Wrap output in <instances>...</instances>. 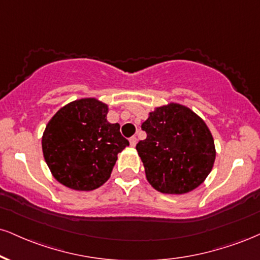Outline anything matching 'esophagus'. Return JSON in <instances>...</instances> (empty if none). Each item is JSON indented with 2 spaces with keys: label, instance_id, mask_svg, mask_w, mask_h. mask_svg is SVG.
Segmentation results:
<instances>
[{
  "label": "esophagus",
  "instance_id": "1",
  "mask_svg": "<svg viewBox=\"0 0 260 260\" xmlns=\"http://www.w3.org/2000/svg\"><path fill=\"white\" fill-rule=\"evenodd\" d=\"M137 142H138V139L136 138V137H132V138H129V144L132 148H134V146L137 145Z\"/></svg>",
  "mask_w": 260,
  "mask_h": 260
}]
</instances>
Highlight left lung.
<instances>
[{"label":"left lung","mask_w":260,"mask_h":260,"mask_svg":"<svg viewBox=\"0 0 260 260\" xmlns=\"http://www.w3.org/2000/svg\"><path fill=\"white\" fill-rule=\"evenodd\" d=\"M137 144L150 185L162 193L183 195L199 187L211 173L215 145L211 131L196 112L178 103L149 112Z\"/></svg>","instance_id":"8db88e82"}]
</instances>
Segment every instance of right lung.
Here are the masks:
<instances>
[{
    "instance_id": "right-lung-1",
    "label": "right lung",
    "mask_w": 260,
    "mask_h": 260,
    "mask_svg": "<svg viewBox=\"0 0 260 260\" xmlns=\"http://www.w3.org/2000/svg\"><path fill=\"white\" fill-rule=\"evenodd\" d=\"M109 106L96 98L68 103L53 115L42 136L43 157L55 180L69 189L92 191L108 181L129 142L120 124L106 118Z\"/></svg>"
}]
</instances>
